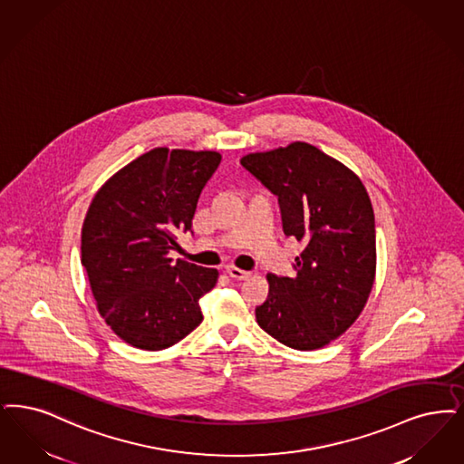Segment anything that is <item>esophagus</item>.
Listing matches in <instances>:
<instances>
[{
    "instance_id": "obj_1",
    "label": "esophagus",
    "mask_w": 464,
    "mask_h": 464,
    "mask_svg": "<svg viewBox=\"0 0 464 464\" xmlns=\"http://www.w3.org/2000/svg\"><path fill=\"white\" fill-rule=\"evenodd\" d=\"M227 275L231 276V278L235 279H246L250 278V273L248 271H243V269H238V267H235V266H227Z\"/></svg>"
}]
</instances>
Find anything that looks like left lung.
Returning <instances> with one entry per match:
<instances>
[{"label":"left lung","mask_w":464,"mask_h":464,"mask_svg":"<svg viewBox=\"0 0 464 464\" xmlns=\"http://www.w3.org/2000/svg\"><path fill=\"white\" fill-rule=\"evenodd\" d=\"M240 162L278 197L285 235L305 243L294 278L267 275L269 295L256 309L257 323L286 347L321 349L351 328L372 288L376 235L368 191L353 170L302 141Z\"/></svg>","instance_id":"obj_1"}]
</instances>
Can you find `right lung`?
Instances as JSON below:
<instances>
[{
  "instance_id": "1",
  "label": "right lung",
  "mask_w": 464,
  "mask_h": 464,
  "mask_svg": "<svg viewBox=\"0 0 464 464\" xmlns=\"http://www.w3.org/2000/svg\"><path fill=\"white\" fill-rule=\"evenodd\" d=\"M221 164L218 151L153 149L122 167L86 214L81 262L113 334L136 349L162 351L204 319L200 298L218 269L169 257L191 231L200 193Z\"/></svg>"
}]
</instances>
